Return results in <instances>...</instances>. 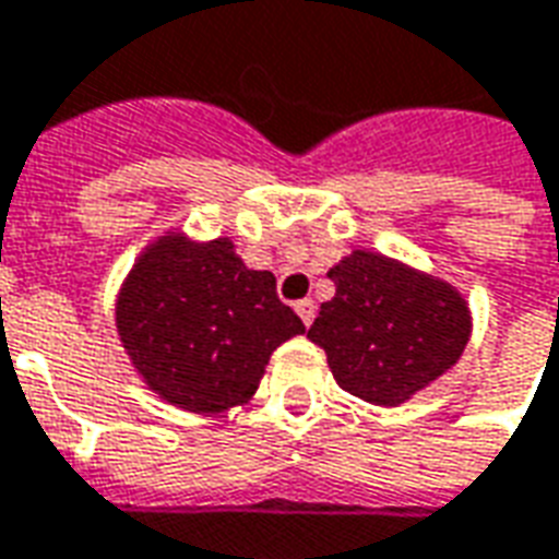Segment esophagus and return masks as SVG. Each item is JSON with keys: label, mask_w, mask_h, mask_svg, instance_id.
<instances>
[{"label": "esophagus", "mask_w": 559, "mask_h": 559, "mask_svg": "<svg viewBox=\"0 0 559 559\" xmlns=\"http://www.w3.org/2000/svg\"><path fill=\"white\" fill-rule=\"evenodd\" d=\"M296 314L302 318L306 326H311V323H314V314H318V306H314L311 299H302V302H296Z\"/></svg>", "instance_id": "34e87169"}]
</instances>
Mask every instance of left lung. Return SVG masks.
Returning <instances> with one entry per match:
<instances>
[{"instance_id":"obj_1","label":"left lung","mask_w":559,"mask_h":559,"mask_svg":"<svg viewBox=\"0 0 559 559\" xmlns=\"http://www.w3.org/2000/svg\"><path fill=\"white\" fill-rule=\"evenodd\" d=\"M330 278L308 338L338 388L372 405H402L442 378L469 345V302L454 284L378 251H350Z\"/></svg>"}]
</instances>
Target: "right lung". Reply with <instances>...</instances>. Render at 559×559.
Masks as SVG:
<instances>
[{"instance_id": "add662e5", "label": "right lung", "mask_w": 559, "mask_h": 559, "mask_svg": "<svg viewBox=\"0 0 559 559\" xmlns=\"http://www.w3.org/2000/svg\"><path fill=\"white\" fill-rule=\"evenodd\" d=\"M120 345L147 390L193 415L251 400L269 357L302 320L275 293V275L241 263L229 239L151 241L115 302Z\"/></svg>"}]
</instances>
